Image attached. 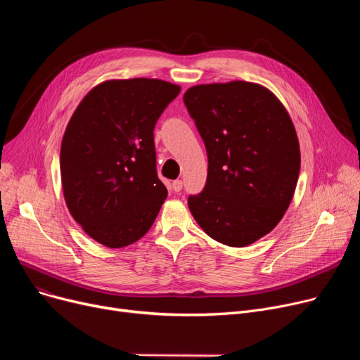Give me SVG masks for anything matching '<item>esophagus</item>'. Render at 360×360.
Instances as JSON below:
<instances>
[{"mask_svg":"<svg viewBox=\"0 0 360 360\" xmlns=\"http://www.w3.org/2000/svg\"><path fill=\"white\" fill-rule=\"evenodd\" d=\"M182 181H174L172 182V185H170V188H172V191H175V193H181V190H182Z\"/></svg>","mask_w":360,"mask_h":360,"instance_id":"1","label":"esophagus"}]
</instances>
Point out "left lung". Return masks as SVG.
Returning a JSON list of instances; mask_svg holds the SVG:
<instances>
[{
	"label": "left lung",
	"instance_id": "left-lung-1",
	"mask_svg": "<svg viewBox=\"0 0 360 360\" xmlns=\"http://www.w3.org/2000/svg\"><path fill=\"white\" fill-rule=\"evenodd\" d=\"M184 103L204 141V190L191 214L214 240L240 248L271 232L293 198L300 150L293 122L259 84L231 82L188 89Z\"/></svg>",
	"mask_w": 360,
	"mask_h": 360
}]
</instances>
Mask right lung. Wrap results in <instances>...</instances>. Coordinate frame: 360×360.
Wrapping results in <instances>:
<instances>
[{
  "instance_id": "right-lung-1",
  "label": "right lung",
  "mask_w": 360,
  "mask_h": 360,
  "mask_svg": "<svg viewBox=\"0 0 360 360\" xmlns=\"http://www.w3.org/2000/svg\"><path fill=\"white\" fill-rule=\"evenodd\" d=\"M179 91L158 79L108 80L86 94L65 128L60 166L67 207L108 248L143 238L167 197L153 131Z\"/></svg>"
}]
</instances>
